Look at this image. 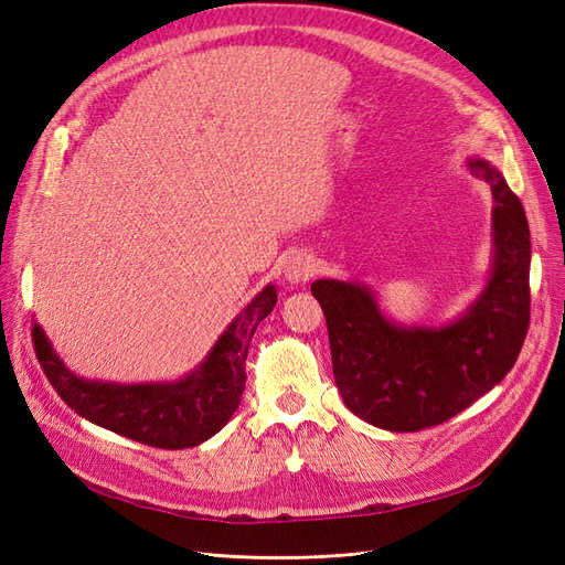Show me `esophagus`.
<instances>
[{"instance_id": "esophagus-1", "label": "esophagus", "mask_w": 565, "mask_h": 565, "mask_svg": "<svg viewBox=\"0 0 565 565\" xmlns=\"http://www.w3.org/2000/svg\"><path fill=\"white\" fill-rule=\"evenodd\" d=\"M316 274V264H313V257L306 255V252H295L285 264V278L289 282H306L310 276Z\"/></svg>"}]
</instances>
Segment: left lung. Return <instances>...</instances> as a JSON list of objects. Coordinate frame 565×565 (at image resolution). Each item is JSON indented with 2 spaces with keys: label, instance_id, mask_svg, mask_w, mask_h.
Wrapping results in <instances>:
<instances>
[{
  "label": "left lung",
  "instance_id": "obj_1",
  "mask_svg": "<svg viewBox=\"0 0 565 565\" xmlns=\"http://www.w3.org/2000/svg\"><path fill=\"white\" fill-rule=\"evenodd\" d=\"M491 184L495 259L489 287L458 322L404 329L387 322L372 291L339 280L310 285L327 320L334 381L345 406L383 430L418 433L454 418L514 366L531 322V233L502 174L472 159Z\"/></svg>",
  "mask_w": 565,
  "mask_h": 565
}]
</instances>
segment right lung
I'll return each instance as SVG.
<instances>
[{
    "instance_id": "1",
    "label": "right lung",
    "mask_w": 565,
    "mask_h": 565,
    "mask_svg": "<svg viewBox=\"0 0 565 565\" xmlns=\"http://www.w3.org/2000/svg\"><path fill=\"white\" fill-rule=\"evenodd\" d=\"M276 289L268 285L228 324L210 358L172 385H109L70 374L46 341L42 327H32V343L53 391L76 414L107 430L153 449H189L228 423L245 391V358L257 324L274 310Z\"/></svg>"
}]
</instances>
